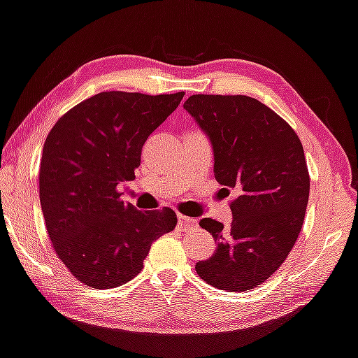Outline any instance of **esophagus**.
<instances>
[{
	"label": "esophagus",
	"instance_id": "1",
	"mask_svg": "<svg viewBox=\"0 0 358 358\" xmlns=\"http://www.w3.org/2000/svg\"><path fill=\"white\" fill-rule=\"evenodd\" d=\"M198 225V220L196 219H190L187 217V215L182 214H178V228L179 230H192V228H195Z\"/></svg>",
	"mask_w": 358,
	"mask_h": 358
}]
</instances>
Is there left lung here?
I'll return each instance as SVG.
<instances>
[{
	"label": "left lung",
	"mask_w": 358,
	"mask_h": 358,
	"mask_svg": "<svg viewBox=\"0 0 358 358\" xmlns=\"http://www.w3.org/2000/svg\"><path fill=\"white\" fill-rule=\"evenodd\" d=\"M214 150L217 182L238 193L233 220L201 219L217 249L195 269L209 285L248 292L282 265L301 231L309 173L300 138L284 119L245 95H192L184 103Z\"/></svg>",
	"instance_id": "8db88e82"
}]
</instances>
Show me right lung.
Segmentation results:
<instances>
[{"instance_id":"add662e5","label":"right lung","mask_w":358,"mask_h":358,"mask_svg":"<svg viewBox=\"0 0 358 358\" xmlns=\"http://www.w3.org/2000/svg\"><path fill=\"white\" fill-rule=\"evenodd\" d=\"M184 92H101L60 117L39 168L45 228L64 266L84 285L114 289L143 269L152 243L174 230L176 213L138 210L117 185L131 180L141 150Z\"/></svg>"}]
</instances>
